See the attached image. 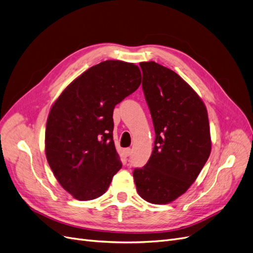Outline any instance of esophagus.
<instances>
[{
	"mask_svg": "<svg viewBox=\"0 0 253 253\" xmlns=\"http://www.w3.org/2000/svg\"><path fill=\"white\" fill-rule=\"evenodd\" d=\"M124 153H125L126 156H129V155H131V149H129V148H126V149L124 150Z\"/></svg>",
	"mask_w": 253,
	"mask_h": 253,
	"instance_id": "1",
	"label": "esophagus"
}]
</instances>
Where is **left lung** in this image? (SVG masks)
<instances>
[{
	"mask_svg": "<svg viewBox=\"0 0 253 253\" xmlns=\"http://www.w3.org/2000/svg\"><path fill=\"white\" fill-rule=\"evenodd\" d=\"M139 65L156 136L149 162L133 176L144 201L166 205L186 192L210 156L208 113L194 89L170 68L154 61Z\"/></svg>",
	"mask_w": 253,
	"mask_h": 253,
	"instance_id": "8db88e82",
	"label": "left lung"
}]
</instances>
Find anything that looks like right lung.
I'll use <instances>...</instances> for the list:
<instances>
[{
    "label": "right lung",
    "mask_w": 253,
    "mask_h": 253,
    "mask_svg": "<svg viewBox=\"0 0 253 253\" xmlns=\"http://www.w3.org/2000/svg\"><path fill=\"white\" fill-rule=\"evenodd\" d=\"M140 83L138 66L106 60L76 78L52 104L45 154L60 185L76 200L101 196L121 169L113 140V112Z\"/></svg>",
    "instance_id": "1"
}]
</instances>
